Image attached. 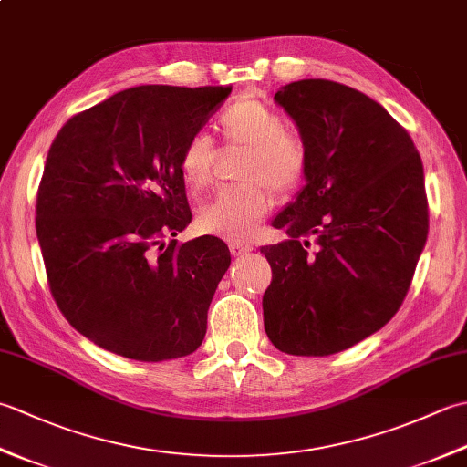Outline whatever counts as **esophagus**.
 <instances>
[{"label": "esophagus", "instance_id": "esophagus-1", "mask_svg": "<svg viewBox=\"0 0 467 467\" xmlns=\"http://www.w3.org/2000/svg\"><path fill=\"white\" fill-rule=\"evenodd\" d=\"M228 246H231V253L236 254V256H239V254H246V253L253 251V244L243 243V241H233Z\"/></svg>", "mask_w": 467, "mask_h": 467}]
</instances>
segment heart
I'll list each match as a JSON object with an SVG mask.
<instances>
[{"mask_svg": "<svg viewBox=\"0 0 467 467\" xmlns=\"http://www.w3.org/2000/svg\"><path fill=\"white\" fill-rule=\"evenodd\" d=\"M228 142L249 146L239 176L244 182L226 186L198 211V226L204 233L243 241L259 228L269 214L276 194L299 188L309 171V146L305 138L286 128L276 108L253 98L228 104L218 116ZM216 146L204 130H196L184 142L178 166L192 194L206 191L214 181Z\"/></svg>", "mask_w": 467, "mask_h": 467, "instance_id": "heart-1", "label": "heart"}]
</instances>
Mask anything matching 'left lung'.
<instances>
[{
	"instance_id": "8db88e82",
	"label": "left lung",
	"mask_w": 467,
	"mask_h": 467,
	"mask_svg": "<svg viewBox=\"0 0 467 467\" xmlns=\"http://www.w3.org/2000/svg\"><path fill=\"white\" fill-rule=\"evenodd\" d=\"M275 100L309 146L303 191L276 214L286 241L263 246L273 281L265 331L276 349H349L398 313L428 241L423 164L381 104L331 80L283 86Z\"/></svg>"
}]
</instances>
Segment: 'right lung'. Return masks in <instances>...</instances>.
Segmentation results:
<instances>
[{
  "mask_svg": "<svg viewBox=\"0 0 467 467\" xmlns=\"http://www.w3.org/2000/svg\"><path fill=\"white\" fill-rule=\"evenodd\" d=\"M231 86H136L76 114L54 138L36 233L57 309L98 347L136 361L191 355L231 265L191 224L178 158Z\"/></svg>",
  "mask_w": 467,
  "mask_h": 467,
  "instance_id": "add662e5",
  "label": "right lung"
}]
</instances>
